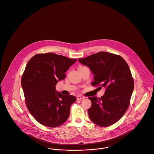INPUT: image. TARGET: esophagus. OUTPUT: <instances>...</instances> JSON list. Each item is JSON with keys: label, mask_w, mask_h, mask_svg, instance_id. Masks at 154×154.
<instances>
[{"label": "esophagus", "mask_w": 154, "mask_h": 154, "mask_svg": "<svg viewBox=\"0 0 154 154\" xmlns=\"http://www.w3.org/2000/svg\"><path fill=\"white\" fill-rule=\"evenodd\" d=\"M76 99H77V100H82V99H85V97L83 96H78L77 97H76Z\"/></svg>", "instance_id": "1"}]
</instances>
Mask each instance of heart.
<instances>
[{"label":"heart","instance_id":"obj_1","mask_svg":"<svg viewBox=\"0 0 154 154\" xmlns=\"http://www.w3.org/2000/svg\"><path fill=\"white\" fill-rule=\"evenodd\" d=\"M82 67H83V66H79L78 69H79V68H82Z\"/></svg>","mask_w":154,"mask_h":154}]
</instances>
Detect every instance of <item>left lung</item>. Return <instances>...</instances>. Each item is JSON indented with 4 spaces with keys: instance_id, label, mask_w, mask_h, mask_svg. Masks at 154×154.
Wrapping results in <instances>:
<instances>
[{
    "instance_id": "1",
    "label": "left lung",
    "mask_w": 154,
    "mask_h": 154,
    "mask_svg": "<svg viewBox=\"0 0 154 154\" xmlns=\"http://www.w3.org/2000/svg\"><path fill=\"white\" fill-rule=\"evenodd\" d=\"M78 60L94 75L92 85L106 88L100 98L89 97L92 102L88 111L91 120L103 127L113 125L127 111L133 92V78L127 63L121 56L106 52Z\"/></svg>"
}]
</instances>
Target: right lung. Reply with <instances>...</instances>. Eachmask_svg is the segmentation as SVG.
<instances>
[{
	"label": "right lung",
	"instance_id": "right-lung-1",
	"mask_svg": "<svg viewBox=\"0 0 154 154\" xmlns=\"http://www.w3.org/2000/svg\"><path fill=\"white\" fill-rule=\"evenodd\" d=\"M76 60L48 52L36 54L28 62L21 86L29 111L42 125L57 127L68 119L76 99L56 92L55 85L65 78V72Z\"/></svg>",
	"mask_w": 154,
	"mask_h": 154
}]
</instances>
